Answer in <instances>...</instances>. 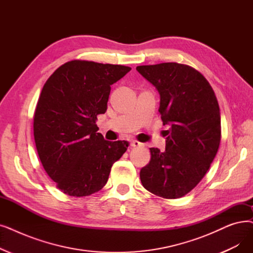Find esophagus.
I'll return each mask as SVG.
<instances>
[{
	"label": "esophagus",
	"instance_id": "esophagus-1",
	"mask_svg": "<svg viewBox=\"0 0 253 253\" xmlns=\"http://www.w3.org/2000/svg\"><path fill=\"white\" fill-rule=\"evenodd\" d=\"M141 145H142L141 142H139V141H137V140H131V141H130V146H131V147H133V148L140 147Z\"/></svg>",
	"mask_w": 253,
	"mask_h": 253
}]
</instances>
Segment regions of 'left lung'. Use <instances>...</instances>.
Wrapping results in <instances>:
<instances>
[{"instance_id":"left-lung-1","label":"left lung","mask_w":253,"mask_h":253,"mask_svg":"<svg viewBox=\"0 0 253 253\" xmlns=\"http://www.w3.org/2000/svg\"><path fill=\"white\" fill-rule=\"evenodd\" d=\"M136 70L156 87L159 113L168 124L166 151L150 148L140 169L144 187L163 199H179L205 177L221 138L220 109L211 84L188 65L161 63Z\"/></svg>"}]
</instances>
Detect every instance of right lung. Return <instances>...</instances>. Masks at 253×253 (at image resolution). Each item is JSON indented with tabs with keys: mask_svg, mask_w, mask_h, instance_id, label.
Returning a JSON list of instances; mask_svg holds the SVG:
<instances>
[{
	"mask_svg": "<svg viewBox=\"0 0 253 253\" xmlns=\"http://www.w3.org/2000/svg\"><path fill=\"white\" fill-rule=\"evenodd\" d=\"M131 70L122 65L74 60L54 71L43 85L34 115V138L43 168L70 196L103 188L113 164L128 148L98 133L111 85Z\"/></svg>",
	"mask_w": 253,
	"mask_h": 253,
	"instance_id": "obj_1",
	"label": "right lung"
}]
</instances>
